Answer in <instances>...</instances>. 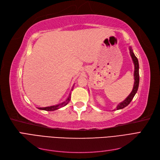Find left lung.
I'll use <instances>...</instances> for the list:
<instances>
[{
    "label": "left lung",
    "instance_id": "8db88e82",
    "mask_svg": "<svg viewBox=\"0 0 160 160\" xmlns=\"http://www.w3.org/2000/svg\"><path fill=\"white\" fill-rule=\"evenodd\" d=\"M129 52H130L131 57H132V59H133L134 65H135V71H134L135 82H134V85H133V88L132 93L129 94V95L123 101V102L119 103L118 105V107H117L118 110L125 108L126 106H128L130 103L131 101H132V100L133 99V97L135 96V93H137L138 89V87H139V62H138V58L135 57V55H134V53H133L132 49H131V48L129 49Z\"/></svg>",
    "mask_w": 160,
    "mask_h": 160
}]
</instances>
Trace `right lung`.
Wrapping results in <instances>:
<instances>
[{
    "label": "right lung",
    "mask_w": 160,
    "mask_h": 160,
    "mask_svg": "<svg viewBox=\"0 0 160 160\" xmlns=\"http://www.w3.org/2000/svg\"><path fill=\"white\" fill-rule=\"evenodd\" d=\"M70 101V97H69L68 99H67L66 100V101H65V102L62 103L61 104H59V105H53V106H50V107H45V108H38V109H41V110H45V111H55L56 109H59L61 108H62L64 107V106L67 105V104L69 103Z\"/></svg>",
    "instance_id": "1"
}]
</instances>
